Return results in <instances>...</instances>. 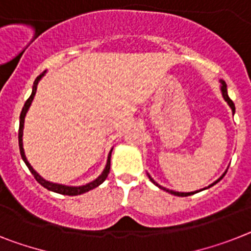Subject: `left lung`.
Wrapping results in <instances>:
<instances>
[{
  "mask_svg": "<svg viewBox=\"0 0 251 251\" xmlns=\"http://www.w3.org/2000/svg\"><path fill=\"white\" fill-rule=\"evenodd\" d=\"M220 83H221V92H222V97H223V100H226V102H227V104H228V106H229V108L232 109V113H235V104H233V102H232V100H229L228 94H227V85H226V83H225V81H223V80H220ZM226 172H227V170H226V171H225V174H223L222 176H221V177L218 178V180H217V181H214L213 184H212V185H209V186H208V187L213 186V185H216L217 182H218V181H220V180H222V178H223V176H225V175H226ZM148 177H149V180H151V182H153V184L155 185V186H158V187H159V189H162V190L167 191V193L172 194V195H176V197H187V195H193V194H195V193H197V191H193V193H178V191L168 190V189H166V187L161 186V185H158L157 182H155V181L153 180V178L151 177V175H149V174H148ZM208 187H204V189H208ZM199 191H201V190H199Z\"/></svg>",
  "mask_w": 251,
  "mask_h": 251,
  "instance_id": "1",
  "label": "left lung"
}]
</instances>
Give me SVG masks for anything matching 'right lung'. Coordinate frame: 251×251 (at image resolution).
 I'll list each match as a JSON object with an SVG mask.
<instances>
[{
	"label": "right lung",
	"instance_id": "obj_1",
	"mask_svg": "<svg viewBox=\"0 0 251 251\" xmlns=\"http://www.w3.org/2000/svg\"><path fill=\"white\" fill-rule=\"evenodd\" d=\"M44 74H46V71H44V73H42L41 75H39V76L34 80V84H33V90H31L30 97H29L28 100L25 102L24 107H23V109H22V113H20V125H19V148H20V154H22L23 161L25 162V165L28 166L29 171L33 174V176L35 177V180H37L38 182L42 185V186L46 187L47 190H50V191H53V193H57V194H62V195H70V197H74V195H80V194H84V193H86V191H89V190H92V189H94V187L100 186L103 181L106 180L107 176H108V174H109V167H111V153H112L113 148L109 151L108 158H107L106 167H104V170L102 171V174H100V176L96 178V180L90 181V182H88V184H85V185H81V186H67V185L50 182V181L44 180L41 175L38 174L34 168L31 167L30 163H29L28 159H26V155H25V151H24V147H23V131H24L25 116H26V112H28V109H29V107H30L31 102H33V100H34V96H35V93H37L38 83H39L42 77L44 76Z\"/></svg>",
	"mask_w": 251,
	"mask_h": 251
}]
</instances>
